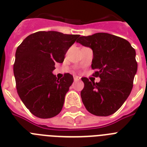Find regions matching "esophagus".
Masks as SVG:
<instances>
[{
	"instance_id": "obj_1",
	"label": "esophagus",
	"mask_w": 147,
	"mask_h": 147,
	"mask_svg": "<svg viewBox=\"0 0 147 147\" xmlns=\"http://www.w3.org/2000/svg\"><path fill=\"white\" fill-rule=\"evenodd\" d=\"M80 79H81V78H80V76H74V81H80Z\"/></svg>"
}]
</instances>
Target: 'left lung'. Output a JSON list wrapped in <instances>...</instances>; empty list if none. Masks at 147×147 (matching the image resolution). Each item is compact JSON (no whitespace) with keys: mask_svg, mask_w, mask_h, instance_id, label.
<instances>
[{"mask_svg":"<svg viewBox=\"0 0 147 147\" xmlns=\"http://www.w3.org/2000/svg\"><path fill=\"white\" fill-rule=\"evenodd\" d=\"M76 42L93 50V76L99 82L82 77L81 98L91 114L108 116L115 113L131 93L137 72L136 51L127 40L107 33L82 36Z\"/></svg>","mask_w":147,"mask_h":147,"instance_id":"8db88e82","label":"left lung"}]
</instances>
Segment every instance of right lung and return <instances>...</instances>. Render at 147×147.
Listing matches in <instances>:
<instances>
[{
	"mask_svg": "<svg viewBox=\"0 0 147 147\" xmlns=\"http://www.w3.org/2000/svg\"><path fill=\"white\" fill-rule=\"evenodd\" d=\"M79 34L49 31L28 35L16 50L14 75L17 91L27 109L40 119L56 116L74 82L70 74L58 79L52 74L55 63L63 62Z\"/></svg>",
	"mask_w": 147,
	"mask_h": 147,
	"instance_id": "1",
	"label": "right lung"
}]
</instances>
